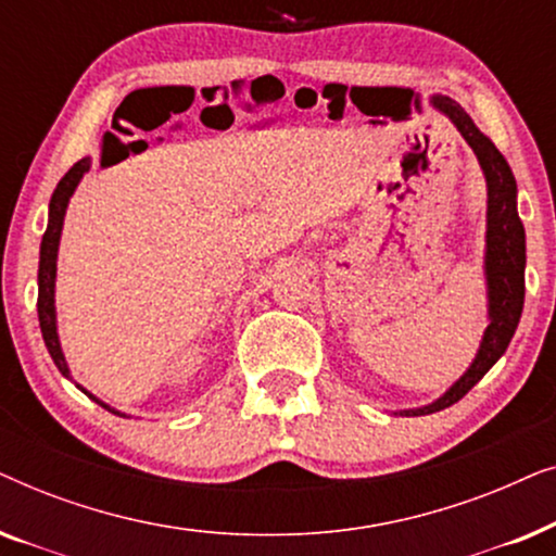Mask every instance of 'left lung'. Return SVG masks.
<instances>
[{
  "mask_svg": "<svg viewBox=\"0 0 556 556\" xmlns=\"http://www.w3.org/2000/svg\"><path fill=\"white\" fill-rule=\"evenodd\" d=\"M432 109L445 113L458 128L468 147L478 156L489 187V212H485V286H489V326L481 349L458 382L443 397L425 407L400 409V415H430L455 405L468 390L481 382L485 371L504 356L523 308V268H527V235L516 212V179L504 154L493 147L489 136L478 131L473 118L453 98L432 96Z\"/></svg>",
  "mask_w": 556,
  "mask_h": 556,
  "instance_id": "left-lung-1",
  "label": "left lung"
}]
</instances>
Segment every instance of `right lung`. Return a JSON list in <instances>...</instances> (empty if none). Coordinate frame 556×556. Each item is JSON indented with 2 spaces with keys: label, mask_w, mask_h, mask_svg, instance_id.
<instances>
[{
  "label": "right lung",
  "mask_w": 556,
  "mask_h": 556,
  "mask_svg": "<svg viewBox=\"0 0 556 556\" xmlns=\"http://www.w3.org/2000/svg\"><path fill=\"white\" fill-rule=\"evenodd\" d=\"M90 169V159H80L78 164H73L63 179L58 181L55 192H52L50 200V212H48V230L42 235V245H40V270H37V316H40V329H42V339L45 346L55 362V367L60 369V375L73 379L71 369H67V362L63 356V349H60V339H58V318H55V273H58V245H60V235H63V219H65V210L67 202L78 187V181L83 179V174ZM78 390L83 387L78 384ZM90 400H96L98 405L109 409L113 415H121L118 409H113L93 397L88 390H83ZM126 417V415H121Z\"/></svg>",
  "instance_id": "obj_1"
}]
</instances>
